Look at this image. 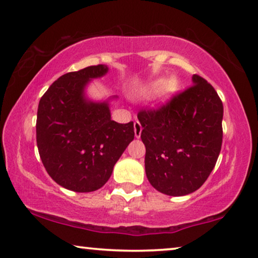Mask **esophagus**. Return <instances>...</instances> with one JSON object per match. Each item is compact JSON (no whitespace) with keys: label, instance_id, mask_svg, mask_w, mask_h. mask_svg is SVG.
Here are the masks:
<instances>
[{"label":"esophagus","instance_id":"1","mask_svg":"<svg viewBox=\"0 0 258 258\" xmlns=\"http://www.w3.org/2000/svg\"><path fill=\"white\" fill-rule=\"evenodd\" d=\"M134 132H135V137L140 139L141 133H142V125H141V123L139 121L134 123Z\"/></svg>","mask_w":258,"mask_h":258}]
</instances>
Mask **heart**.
I'll list each match as a JSON object with an SVG mask.
<instances>
[{
	"label": "heart",
	"mask_w": 258,
	"mask_h": 258,
	"mask_svg": "<svg viewBox=\"0 0 258 258\" xmlns=\"http://www.w3.org/2000/svg\"><path fill=\"white\" fill-rule=\"evenodd\" d=\"M164 86L167 94H172L177 90V83H176L175 80H169L167 84H165L164 81H157V82H155L153 86H151L150 90L154 91V93H157V91H160Z\"/></svg>",
	"instance_id": "obj_1"
}]
</instances>
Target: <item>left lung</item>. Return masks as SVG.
Wrapping results in <instances>:
<instances>
[{"instance_id":"1","label":"left lung","mask_w":258,"mask_h":258,"mask_svg":"<svg viewBox=\"0 0 258 258\" xmlns=\"http://www.w3.org/2000/svg\"><path fill=\"white\" fill-rule=\"evenodd\" d=\"M156 109L137 117L146 146V174L150 184L169 196L201 188L216 164L222 147L223 104L203 77Z\"/></svg>"}]
</instances>
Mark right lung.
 Instances as JSON below:
<instances>
[{"instance_id": "obj_1", "label": "right lung", "mask_w": 258, "mask_h": 258, "mask_svg": "<svg viewBox=\"0 0 258 258\" xmlns=\"http://www.w3.org/2000/svg\"><path fill=\"white\" fill-rule=\"evenodd\" d=\"M107 73L104 64L67 73L38 103L36 142L42 163L57 184L76 192L102 188L135 136L133 122L112 121L108 102H93L84 95L91 80Z\"/></svg>"}]
</instances>
